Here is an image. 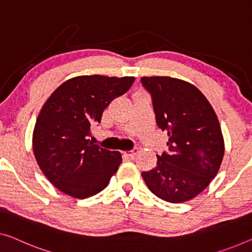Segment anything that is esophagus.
Listing matches in <instances>:
<instances>
[{
  "instance_id": "34e87169",
  "label": "esophagus",
  "mask_w": 252,
  "mask_h": 252,
  "mask_svg": "<svg viewBox=\"0 0 252 252\" xmlns=\"http://www.w3.org/2000/svg\"><path fill=\"white\" fill-rule=\"evenodd\" d=\"M137 153H138V148L134 147V148H132L131 150H127V152H125V155L127 156V157H133Z\"/></svg>"
}]
</instances>
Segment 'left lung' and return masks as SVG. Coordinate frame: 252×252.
Here are the masks:
<instances>
[{
  "instance_id": "8db88e82",
  "label": "left lung",
  "mask_w": 252,
  "mask_h": 252,
  "mask_svg": "<svg viewBox=\"0 0 252 252\" xmlns=\"http://www.w3.org/2000/svg\"><path fill=\"white\" fill-rule=\"evenodd\" d=\"M152 96L156 123L168 136V152L156 167L142 172L152 192L165 201L190 200L207 188L220 170L224 139L219 119L202 93L170 77H142Z\"/></svg>"
}]
</instances>
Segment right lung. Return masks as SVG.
Returning <instances> with one entry per match:
<instances>
[{"label": "right lung", "mask_w": 252, "mask_h": 252, "mask_svg": "<svg viewBox=\"0 0 252 252\" xmlns=\"http://www.w3.org/2000/svg\"><path fill=\"white\" fill-rule=\"evenodd\" d=\"M133 82V77H76L63 82L44 104L33 129V155L60 191L84 199L107 187L122 163L121 154L94 145L90 129Z\"/></svg>", "instance_id": "1"}]
</instances>
